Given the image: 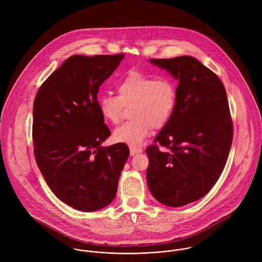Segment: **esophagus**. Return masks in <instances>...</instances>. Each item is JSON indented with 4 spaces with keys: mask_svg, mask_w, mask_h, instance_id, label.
Masks as SVG:
<instances>
[{
    "mask_svg": "<svg viewBox=\"0 0 262 262\" xmlns=\"http://www.w3.org/2000/svg\"><path fill=\"white\" fill-rule=\"evenodd\" d=\"M142 149L141 148H138V147H130V155H135V154H138V153H141Z\"/></svg>",
    "mask_w": 262,
    "mask_h": 262,
    "instance_id": "1",
    "label": "esophagus"
}]
</instances>
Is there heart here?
Masks as SVG:
<instances>
[{
    "label": "heart",
    "instance_id": "b5f03b06",
    "mask_svg": "<svg viewBox=\"0 0 262 262\" xmlns=\"http://www.w3.org/2000/svg\"><path fill=\"white\" fill-rule=\"evenodd\" d=\"M118 96L105 94L98 100L103 119L117 124L124 107L130 108L132 120L114 131L116 141L129 145L140 144L152 129L162 128L172 116L177 105V86L169 77H155L131 71L117 85Z\"/></svg>",
    "mask_w": 262,
    "mask_h": 262
}]
</instances>
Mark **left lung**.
Here are the masks:
<instances>
[{
    "label": "left lung",
    "instance_id": "8db88e82",
    "mask_svg": "<svg viewBox=\"0 0 262 262\" xmlns=\"http://www.w3.org/2000/svg\"><path fill=\"white\" fill-rule=\"evenodd\" d=\"M149 61L179 85L172 116L146 148L147 185L159 203L182 207L206 195L224 169L233 140L227 94L217 75L192 56Z\"/></svg>",
    "mask_w": 262,
    "mask_h": 262
}]
</instances>
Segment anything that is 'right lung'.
<instances>
[{"instance_id": "1", "label": "right lung", "mask_w": 262, "mask_h": 262, "mask_svg": "<svg viewBox=\"0 0 262 262\" xmlns=\"http://www.w3.org/2000/svg\"><path fill=\"white\" fill-rule=\"evenodd\" d=\"M124 56L73 55L41 84L34 100L38 167L52 192L78 211L94 212L111 204L129 156L125 143L102 146L111 131L97 97Z\"/></svg>"}]
</instances>
